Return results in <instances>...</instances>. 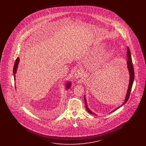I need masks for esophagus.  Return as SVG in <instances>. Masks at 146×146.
Here are the masks:
<instances>
[{
  "label": "esophagus",
  "mask_w": 146,
  "mask_h": 146,
  "mask_svg": "<svg viewBox=\"0 0 146 146\" xmlns=\"http://www.w3.org/2000/svg\"><path fill=\"white\" fill-rule=\"evenodd\" d=\"M83 75V71L82 70H76L75 74H74V76L75 78L76 79H78L79 78H80Z\"/></svg>",
  "instance_id": "esophagus-1"
}]
</instances>
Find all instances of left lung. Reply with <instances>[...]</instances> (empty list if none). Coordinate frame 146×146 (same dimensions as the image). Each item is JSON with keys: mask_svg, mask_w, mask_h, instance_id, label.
<instances>
[{"mask_svg": "<svg viewBox=\"0 0 146 146\" xmlns=\"http://www.w3.org/2000/svg\"><path fill=\"white\" fill-rule=\"evenodd\" d=\"M126 55H127V60L126 61L127 62V67L129 72V75H130V79H129V86H128V89L127 91V93L126 95V97H125V100H124V102H123V104H121L120 106H119L117 108H115L114 111H115L117 110H118V108H119L121 106L125 104L126 102L128 101V99L129 98V96L131 92V90L132 89V84L133 83V80H134V70H133V64H132V58H131V52H130V49L129 48V47H127V52H126ZM84 101H85V107L86 109L87 110V111H88L89 113L92 114V112L89 109V108L88 106L87 102H86V98L85 96L84 95Z\"/></svg>", "mask_w": 146, "mask_h": 146, "instance_id": "8db88e82", "label": "left lung"}]
</instances>
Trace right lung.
I'll return each mask as SVG.
<instances>
[{
  "instance_id": "obj_1",
  "label": "right lung",
  "mask_w": 146,
  "mask_h": 146,
  "mask_svg": "<svg viewBox=\"0 0 146 146\" xmlns=\"http://www.w3.org/2000/svg\"><path fill=\"white\" fill-rule=\"evenodd\" d=\"M20 62V58L17 57L15 61V64H14V70H13V73H14V80H16V78H15V74L17 72V68H18V65H19V63ZM71 84L72 83L70 82H67L66 84V90H68L70 87L71 86ZM15 88H16V87H15Z\"/></svg>"
}]
</instances>
